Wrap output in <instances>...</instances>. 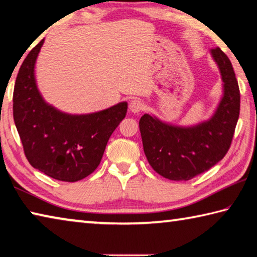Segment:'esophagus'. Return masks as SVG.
I'll use <instances>...</instances> for the list:
<instances>
[{
	"label": "esophagus",
	"instance_id": "1",
	"mask_svg": "<svg viewBox=\"0 0 257 257\" xmlns=\"http://www.w3.org/2000/svg\"><path fill=\"white\" fill-rule=\"evenodd\" d=\"M130 109H131V111L134 113L140 112L142 109H144V102L139 99H133L131 102H130Z\"/></svg>",
	"mask_w": 257,
	"mask_h": 257
}]
</instances>
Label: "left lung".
I'll return each mask as SVG.
<instances>
[{"label":"left lung","instance_id":"1","mask_svg":"<svg viewBox=\"0 0 257 257\" xmlns=\"http://www.w3.org/2000/svg\"><path fill=\"white\" fill-rule=\"evenodd\" d=\"M220 68L224 94L211 119L191 127L163 123L145 113L139 121L146 157L159 175L188 181L208 171L231 146L240 111V91L231 61L220 48L211 50Z\"/></svg>","mask_w":257,"mask_h":257}]
</instances>
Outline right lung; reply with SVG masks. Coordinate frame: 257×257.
Returning a JSON list of instances; mask_svg holds the SVG:
<instances>
[{
    "label": "right lung",
    "instance_id": "obj_1",
    "mask_svg": "<svg viewBox=\"0 0 257 257\" xmlns=\"http://www.w3.org/2000/svg\"><path fill=\"white\" fill-rule=\"evenodd\" d=\"M43 42L31 50L17 75L15 124L25 156L34 168L59 181L76 182L99 166L109 138L124 119L127 103L89 115H68L46 103L34 76Z\"/></svg>",
    "mask_w": 257,
    "mask_h": 257
}]
</instances>
